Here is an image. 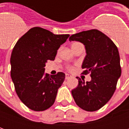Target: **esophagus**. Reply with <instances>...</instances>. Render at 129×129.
Here are the masks:
<instances>
[{
  "instance_id": "34e87169",
  "label": "esophagus",
  "mask_w": 129,
  "mask_h": 129,
  "mask_svg": "<svg viewBox=\"0 0 129 129\" xmlns=\"http://www.w3.org/2000/svg\"><path fill=\"white\" fill-rule=\"evenodd\" d=\"M70 77H72V76L70 75H69V74H66V79H68Z\"/></svg>"
}]
</instances>
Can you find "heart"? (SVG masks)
Masks as SVG:
<instances>
[{
	"label": "heart",
	"instance_id": "1",
	"mask_svg": "<svg viewBox=\"0 0 129 129\" xmlns=\"http://www.w3.org/2000/svg\"><path fill=\"white\" fill-rule=\"evenodd\" d=\"M77 43H73V44H72V47H73V46H74V45H76V44H77Z\"/></svg>",
	"mask_w": 129,
	"mask_h": 129
}]
</instances>
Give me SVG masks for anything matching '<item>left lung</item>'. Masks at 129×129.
<instances>
[{"instance_id": "obj_1", "label": "left lung", "mask_w": 129, "mask_h": 129, "mask_svg": "<svg viewBox=\"0 0 129 129\" xmlns=\"http://www.w3.org/2000/svg\"><path fill=\"white\" fill-rule=\"evenodd\" d=\"M69 41L85 45L86 55L81 66L82 74L91 73V80L86 83L79 79L78 86L72 90L73 98L83 110L97 111L112 97L121 76L118 49L111 39L97 29L73 34Z\"/></svg>"}]
</instances>
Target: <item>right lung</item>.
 Returning <instances> with one entry per match:
<instances>
[{"mask_svg": "<svg viewBox=\"0 0 129 129\" xmlns=\"http://www.w3.org/2000/svg\"><path fill=\"white\" fill-rule=\"evenodd\" d=\"M69 37L35 27L21 37L13 48L11 77L19 99L29 109L45 111L54 103L66 75L45 73V63L54 60L58 49Z\"/></svg>", "mask_w": 129, "mask_h": 129, "instance_id": "1", "label": "right lung"}]
</instances>
